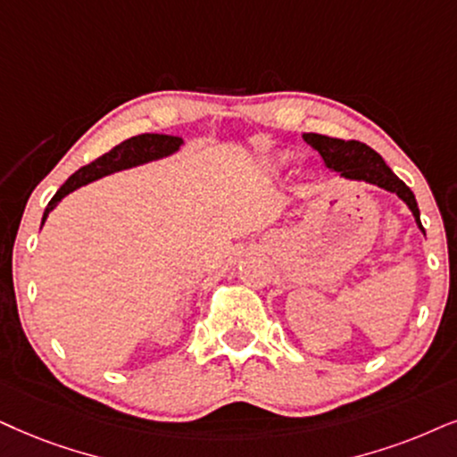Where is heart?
Masks as SVG:
<instances>
[{
  "label": "heart",
  "mask_w": 457,
  "mask_h": 457,
  "mask_svg": "<svg viewBox=\"0 0 457 457\" xmlns=\"http://www.w3.org/2000/svg\"><path fill=\"white\" fill-rule=\"evenodd\" d=\"M287 164H288V155L282 154V155H278V158H274V162H271V169L282 170Z\"/></svg>",
  "instance_id": "b5f03b06"
}]
</instances>
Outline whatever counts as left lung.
Returning <instances> with one entry per match:
<instances>
[{"mask_svg": "<svg viewBox=\"0 0 457 457\" xmlns=\"http://www.w3.org/2000/svg\"><path fill=\"white\" fill-rule=\"evenodd\" d=\"M303 141L320 155L325 162L328 172H337L339 179L356 183H369L386 192L396 194L398 198L407 204L415 219V225L426 236L424 228L420 221L418 202L411 189L398 179L388 164H386L382 155L361 141H344V138H331L325 135H314V132H303Z\"/></svg>", "mask_w": 457, "mask_h": 457, "instance_id": "8db88e82", "label": "left lung"}]
</instances>
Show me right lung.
Segmentation results:
<instances>
[{
  "label": "right lung",
  "mask_w": 457,
  "mask_h": 457,
  "mask_svg": "<svg viewBox=\"0 0 457 457\" xmlns=\"http://www.w3.org/2000/svg\"><path fill=\"white\" fill-rule=\"evenodd\" d=\"M181 147H183V138L175 135L145 132V135L126 138L124 143L115 145L112 152H107L105 155H101V158H96L88 166H82V169L73 172V175L62 183L59 192L54 194V198H52L48 202V206H46L44 217H42V228L50 212L56 209V204H59L65 195L75 192V189L88 186L92 181H99V179L107 175H113V172L135 169V166L149 164V162H155V160H164L169 158V155H175Z\"/></svg>",
  "instance_id": "obj_1"
}]
</instances>
